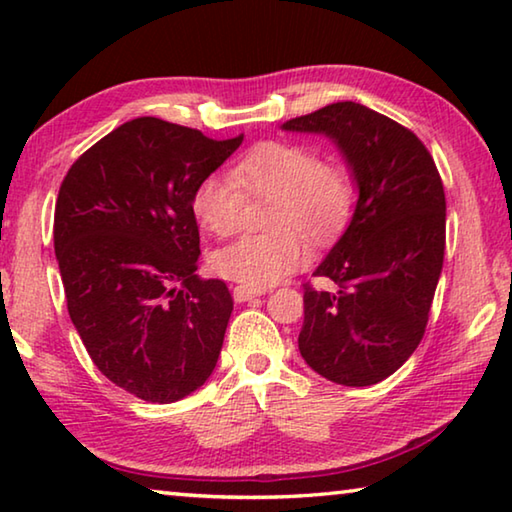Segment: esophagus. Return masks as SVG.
I'll use <instances>...</instances> for the list:
<instances>
[{
	"instance_id": "1",
	"label": "esophagus",
	"mask_w": 512,
	"mask_h": 512,
	"mask_svg": "<svg viewBox=\"0 0 512 512\" xmlns=\"http://www.w3.org/2000/svg\"><path fill=\"white\" fill-rule=\"evenodd\" d=\"M266 289H253V287H235V291H232V296H235V302H248L253 298H259L264 296Z\"/></svg>"
}]
</instances>
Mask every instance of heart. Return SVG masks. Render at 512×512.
Wrapping results in <instances>:
<instances>
[{"instance_id":"b5f03b06","label":"heart","mask_w":512,"mask_h":512,"mask_svg":"<svg viewBox=\"0 0 512 512\" xmlns=\"http://www.w3.org/2000/svg\"><path fill=\"white\" fill-rule=\"evenodd\" d=\"M246 196L271 198L266 223L271 232L246 235L212 257L219 275L246 284L271 287L305 262L307 248L298 235L323 239L345 223L352 207V185L336 164L320 162L309 146L262 142L232 164L230 176L212 173L196 185L192 212L216 237L237 230Z\"/></svg>"}]
</instances>
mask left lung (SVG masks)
<instances>
[{"label": "left lung", "mask_w": 512, "mask_h": 512, "mask_svg": "<svg viewBox=\"0 0 512 512\" xmlns=\"http://www.w3.org/2000/svg\"><path fill=\"white\" fill-rule=\"evenodd\" d=\"M282 131L325 135L359 189L341 239L305 287L298 348L334 384L372 386L418 348L445 257V189L431 153L409 128L361 103H329Z\"/></svg>", "instance_id": "obj_1"}]
</instances>
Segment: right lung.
Listing matches in <instances>:
<instances>
[{"instance_id": "right-lung-1", "label": "right lung", "mask_w": 512, "mask_h": 512, "mask_svg": "<svg viewBox=\"0 0 512 512\" xmlns=\"http://www.w3.org/2000/svg\"><path fill=\"white\" fill-rule=\"evenodd\" d=\"M241 142L137 117L60 185L54 248L69 318L101 375L144 402L192 395L221 354L232 296L196 275L192 194Z\"/></svg>"}]
</instances>
